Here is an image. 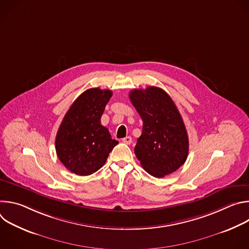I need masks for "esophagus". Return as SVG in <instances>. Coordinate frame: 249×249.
Segmentation results:
<instances>
[{
  "label": "esophagus",
  "instance_id": "obj_1",
  "mask_svg": "<svg viewBox=\"0 0 249 249\" xmlns=\"http://www.w3.org/2000/svg\"><path fill=\"white\" fill-rule=\"evenodd\" d=\"M122 142H123V143L127 144V145H130L132 143V138L130 136H127V137L122 139Z\"/></svg>",
  "mask_w": 249,
  "mask_h": 249
}]
</instances>
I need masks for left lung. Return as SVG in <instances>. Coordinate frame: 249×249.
Wrapping results in <instances>:
<instances>
[{"label":"left lung","mask_w":249,"mask_h":249,"mask_svg":"<svg viewBox=\"0 0 249 249\" xmlns=\"http://www.w3.org/2000/svg\"><path fill=\"white\" fill-rule=\"evenodd\" d=\"M130 100L143 120L135 155L151 175L160 178L178 169L189 150L187 131L171 97L160 88L133 89Z\"/></svg>","instance_id":"8db88e82"}]
</instances>
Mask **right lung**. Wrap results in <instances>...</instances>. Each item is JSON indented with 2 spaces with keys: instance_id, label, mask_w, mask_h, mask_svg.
Listing matches in <instances>:
<instances>
[{
  "instance_id": "obj_1",
  "label": "right lung",
  "mask_w": 249,
  "mask_h": 249,
  "mask_svg": "<svg viewBox=\"0 0 249 249\" xmlns=\"http://www.w3.org/2000/svg\"><path fill=\"white\" fill-rule=\"evenodd\" d=\"M112 96L99 88L84 91L71 105L56 135V153L67 169L77 175H90L103 166L118 144L100 118Z\"/></svg>"
}]
</instances>
